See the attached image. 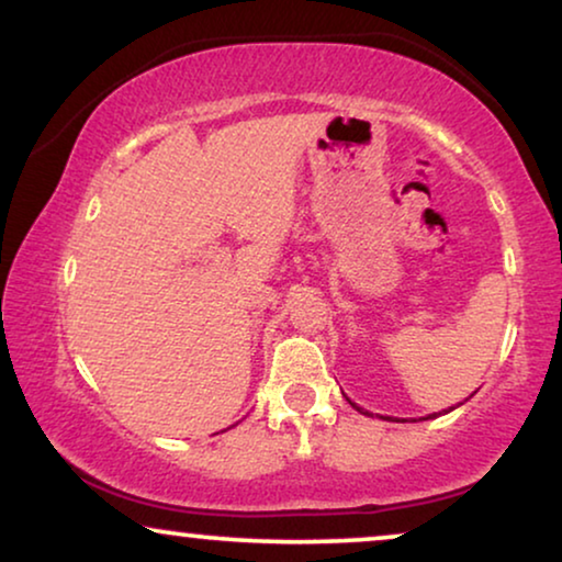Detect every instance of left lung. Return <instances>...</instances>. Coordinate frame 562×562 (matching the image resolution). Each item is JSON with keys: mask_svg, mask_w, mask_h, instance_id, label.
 Wrapping results in <instances>:
<instances>
[{"mask_svg": "<svg viewBox=\"0 0 562 562\" xmlns=\"http://www.w3.org/2000/svg\"><path fill=\"white\" fill-rule=\"evenodd\" d=\"M350 404H352V402H350ZM352 406H356V404H352ZM356 409H360V406H356ZM450 409H456V406H450ZM450 409H448V412H450ZM429 417H435V414H429Z\"/></svg>", "mask_w": 562, "mask_h": 562, "instance_id": "1", "label": "left lung"}]
</instances>
